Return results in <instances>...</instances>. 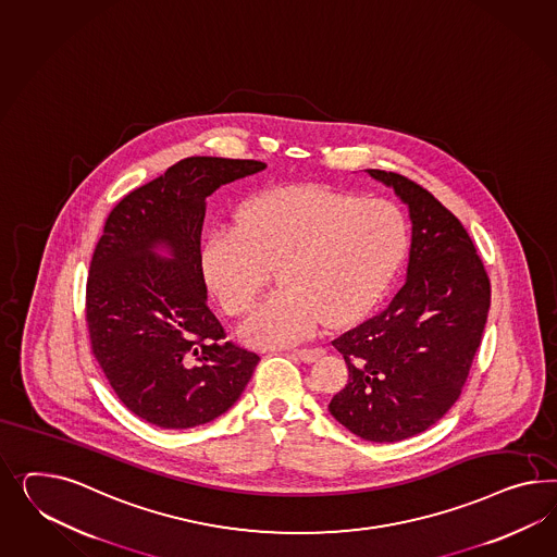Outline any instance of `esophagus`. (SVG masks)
<instances>
[{
  "label": "esophagus",
  "instance_id": "34e87169",
  "mask_svg": "<svg viewBox=\"0 0 557 557\" xmlns=\"http://www.w3.org/2000/svg\"><path fill=\"white\" fill-rule=\"evenodd\" d=\"M293 354H295L299 360L309 364V362H315L318 358H321L323 350H321V348H301V350H293Z\"/></svg>",
  "mask_w": 557,
  "mask_h": 557
}]
</instances>
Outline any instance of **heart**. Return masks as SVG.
Masks as SVG:
<instances>
[{
	"label": "heart",
	"instance_id": "obj_1",
	"mask_svg": "<svg viewBox=\"0 0 557 557\" xmlns=\"http://www.w3.org/2000/svg\"><path fill=\"white\" fill-rule=\"evenodd\" d=\"M409 242L403 211L319 187L258 195L239 209L238 227L213 230L201 248L207 285L227 315L255 309L271 283L283 285L242 327L260 348L293 346L319 325L362 318L393 281Z\"/></svg>",
	"mask_w": 557,
	"mask_h": 557
}]
</instances>
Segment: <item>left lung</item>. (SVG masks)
I'll list each match as a JSON object with an SVG mask.
<instances>
[{
	"label": "left lung",
	"instance_id": "1",
	"mask_svg": "<svg viewBox=\"0 0 557 557\" xmlns=\"http://www.w3.org/2000/svg\"><path fill=\"white\" fill-rule=\"evenodd\" d=\"M409 206L407 278L391 302L332 342L348 384L330 413L366 442L430 430L460 398L491 309V281L460 220L407 176L370 169Z\"/></svg>",
	"mask_w": 557,
	"mask_h": 557
}]
</instances>
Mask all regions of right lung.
I'll return each mask as SVG.
<instances>
[{"label":"right lung","instance_id":"right-lung-1","mask_svg":"<svg viewBox=\"0 0 557 557\" xmlns=\"http://www.w3.org/2000/svg\"><path fill=\"white\" fill-rule=\"evenodd\" d=\"M262 169L260 160H178L127 193L97 242L85 293L91 351L127 409L162 430L225 413L260 362L225 339L207 305L201 230L207 197ZM157 243L173 261L153 255Z\"/></svg>","mask_w":557,"mask_h":557}]
</instances>
